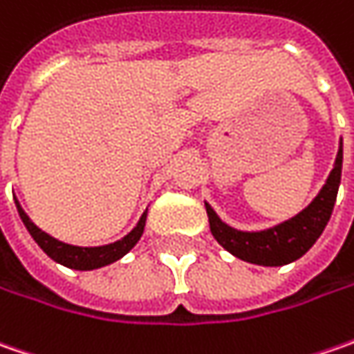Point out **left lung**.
I'll list each match as a JSON object with an SVG mask.
<instances>
[{
	"label": "left lung",
	"mask_w": 354,
	"mask_h": 354,
	"mask_svg": "<svg viewBox=\"0 0 354 354\" xmlns=\"http://www.w3.org/2000/svg\"><path fill=\"white\" fill-rule=\"evenodd\" d=\"M341 167H343V145L335 159V167L327 179L325 187L315 197V201L301 211L292 221L274 226L262 232H240L226 226L216 212L207 205V214L211 223L212 236L216 242L234 254L236 258L260 266H283L301 258L321 236L333 212L337 191L341 183Z\"/></svg>",
	"instance_id": "obj_1"
}]
</instances>
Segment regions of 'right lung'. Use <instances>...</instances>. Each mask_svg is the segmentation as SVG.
<instances>
[{"label": "right lung", "instance_id": "1", "mask_svg": "<svg viewBox=\"0 0 354 354\" xmlns=\"http://www.w3.org/2000/svg\"><path fill=\"white\" fill-rule=\"evenodd\" d=\"M17 211H19L21 221H23V225L27 226L29 234L33 236L35 242L43 248V252L47 254L48 258H53L55 262L66 266V268H73V270H94V268H102V266L116 262V260H120L124 254H128L138 244V240L143 234V226H145V212H143L138 226L129 232L128 236H124L122 240L114 242V244L96 246V248H82V246L64 244V242L57 240V238L48 236L47 232H43L41 228H37L29 221V216L23 212L19 205H17Z\"/></svg>", "mask_w": 354, "mask_h": 354}]
</instances>
